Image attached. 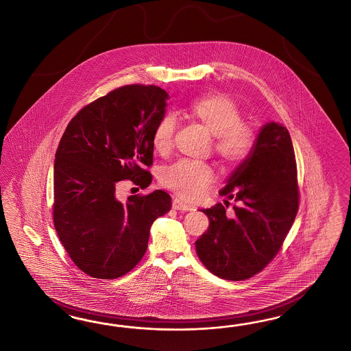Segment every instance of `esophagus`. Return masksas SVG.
<instances>
[{
  "instance_id": "obj_1",
  "label": "esophagus",
  "mask_w": 351,
  "mask_h": 351,
  "mask_svg": "<svg viewBox=\"0 0 351 351\" xmlns=\"http://www.w3.org/2000/svg\"><path fill=\"white\" fill-rule=\"evenodd\" d=\"M172 209L181 210V212H189V210H193V206H188V204H185V203H182V202L175 199V200L172 202Z\"/></svg>"
}]
</instances>
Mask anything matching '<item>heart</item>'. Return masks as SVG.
<instances>
[{
  "label": "heart",
  "mask_w": 351,
  "mask_h": 351,
  "mask_svg": "<svg viewBox=\"0 0 351 351\" xmlns=\"http://www.w3.org/2000/svg\"><path fill=\"white\" fill-rule=\"evenodd\" d=\"M185 114L213 138V148L228 170L239 167L254 151L256 136L247 124L242 123L239 105L224 94L199 96L189 103ZM176 123L171 115H165L154 125L152 145L160 154L171 149ZM213 182V170L206 163L181 160L166 167L161 184L178 197L197 202L206 195Z\"/></svg>",
  "instance_id": "obj_1"
}]
</instances>
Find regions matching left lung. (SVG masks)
I'll use <instances>...</instances> for the list:
<instances>
[{
	"label": "left lung",
	"instance_id": "obj_1",
	"mask_svg": "<svg viewBox=\"0 0 351 351\" xmlns=\"http://www.w3.org/2000/svg\"><path fill=\"white\" fill-rule=\"evenodd\" d=\"M219 195L226 206L230 200L237 206L231 215L221 203L202 209L209 228L195 242L197 256L214 275L245 280L273 260L298 212L297 163L288 129L275 121L263 125L254 151Z\"/></svg>",
	"mask_w": 351,
	"mask_h": 351
}]
</instances>
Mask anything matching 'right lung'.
Here are the masks:
<instances>
[{"label":"right lung","mask_w":351,"mask_h":351,"mask_svg":"<svg viewBox=\"0 0 351 351\" xmlns=\"http://www.w3.org/2000/svg\"><path fill=\"white\" fill-rule=\"evenodd\" d=\"M169 94L158 86L119 87L69 121L54 161L53 221L62 245L84 273L115 279L145 255L152 223L171 209L163 190L121 203L115 189L151 184L152 132Z\"/></svg>","instance_id":"obj_1"}]
</instances>
